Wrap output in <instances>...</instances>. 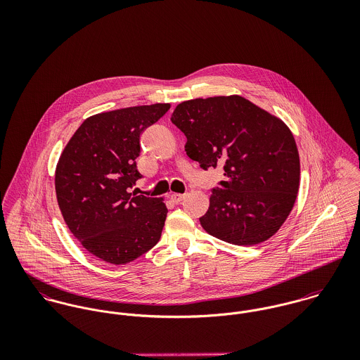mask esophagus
<instances>
[{
    "label": "esophagus",
    "instance_id": "esophagus-1",
    "mask_svg": "<svg viewBox=\"0 0 360 360\" xmlns=\"http://www.w3.org/2000/svg\"><path fill=\"white\" fill-rule=\"evenodd\" d=\"M184 198H186V195H183V194H172L170 195V201L174 204H180Z\"/></svg>",
    "mask_w": 360,
    "mask_h": 360
}]
</instances>
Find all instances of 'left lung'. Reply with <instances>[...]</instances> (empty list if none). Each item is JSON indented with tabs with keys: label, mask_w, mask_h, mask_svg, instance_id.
Wrapping results in <instances>:
<instances>
[{
	"label": "left lung",
	"mask_w": 360,
	"mask_h": 360,
	"mask_svg": "<svg viewBox=\"0 0 360 360\" xmlns=\"http://www.w3.org/2000/svg\"><path fill=\"white\" fill-rule=\"evenodd\" d=\"M172 123L187 137L186 153L202 169L223 167L200 217L207 234L257 245L274 236L291 213L301 177L300 154L288 126L240 96L179 103Z\"/></svg>",
	"instance_id": "8db88e82"
}]
</instances>
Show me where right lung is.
Returning <instances> with one entry per match:
<instances>
[{"mask_svg":"<svg viewBox=\"0 0 360 360\" xmlns=\"http://www.w3.org/2000/svg\"><path fill=\"white\" fill-rule=\"evenodd\" d=\"M170 103L130 106L87 117L63 148L55 169L56 200L69 230L91 255L126 264L160 238L163 198L134 195L140 136Z\"/></svg>","mask_w":360,"mask_h":360,"instance_id":"obj_1","label":"right lung"}]
</instances>
